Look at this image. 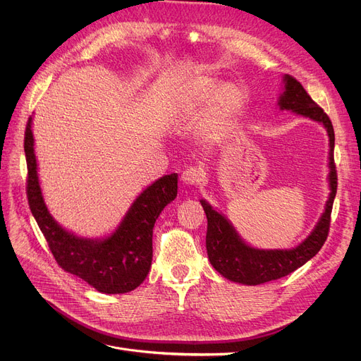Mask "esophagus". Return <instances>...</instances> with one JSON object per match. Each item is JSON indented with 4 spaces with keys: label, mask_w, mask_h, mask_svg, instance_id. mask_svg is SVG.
I'll return each mask as SVG.
<instances>
[{
    "label": "esophagus",
    "mask_w": 361,
    "mask_h": 361,
    "mask_svg": "<svg viewBox=\"0 0 361 361\" xmlns=\"http://www.w3.org/2000/svg\"><path fill=\"white\" fill-rule=\"evenodd\" d=\"M202 178V171L197 168H187L183 171L181 181L187 185H196Z\"/></svg>",
    "instance_id": "esophagus-1"
}]
</instances>
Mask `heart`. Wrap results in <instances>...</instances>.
Segmentation results:
<instances>
[{"instance_id":"heart-1","label":"heart","mask_w":361,"mask_h":361,"mask_svg":"<svg viewBox=\"0 0 361 361\" xmlns=\"http://www.w3.org/2000/svg\"><path fill=\"white\" fill-rule=\"evenodd\" d=\"M241 102L243 93L237 86L224 85L218 87L215 82L203 79L185 92L180 102V114L184 117L195 118L206 105L212 104L206 124L211 131H218L235 117Z\"/></svg>"}]
</instances>
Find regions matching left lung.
<instances>
[{
	"instance_id": "obj_1",
	"label": "left lung",
	"mask_w": 361,
	"mask_h": 361,
	"mask_svg": "<svg viewBox=\"0 0 361 361\" xmlns=\"http://www.w3.org/2000/svg\"><path fill=\"white\" fill-rule=\"evenodd\" d=\"M286 90L279 97V108L293 111L298 116L312 118L324 124L329 136V187L331 193L326 202L325 212L317 222L313 233L291 250H259L245 244L233 225L225 216L212 209L209 203L200 200L207 218L206 250L212 267L226 279L245 283V286H259V283L287 276L307 260H310L325 244L331 226L332 204L336 195L338 176L334 162L335 133L328 114L322 109L297 82L293 75H286Z\"/></svg>"
}]
</instances>
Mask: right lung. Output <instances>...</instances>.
I'll list each match as a JSON object with an SVG mask.
<instances>
[{"label":"right lung","instance_id":"1","mask_svg":"<svg viewBox=\"0 0 361 361\" xmlns=\"http://www.w3.org/2000/svg\"><path fill=\"white\" fill-rule=\"evenodd\" d=\"M25 154L27 162L26 195L30 212L56 263L99 293L124 294L137 288L152 264L154 225L164 207L177 197L178 176L176 173L164 176L143 190L112 235L104 240H87L61 228L47 209L37 180L32 117H29L25 131Z\"/></svg>","mask_w":361,"mask_h":361}]
</instances>
